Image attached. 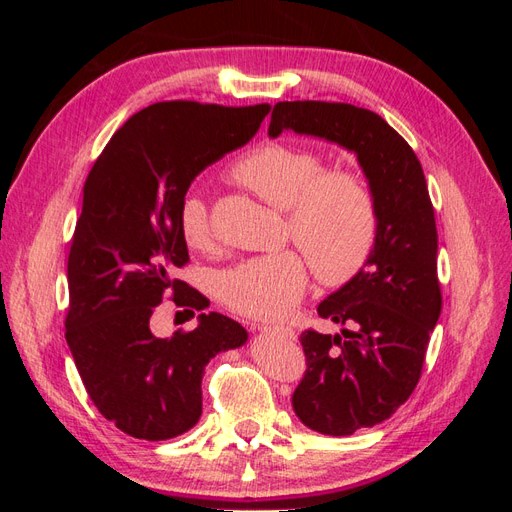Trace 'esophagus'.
<instances>
[{
	"mask_svg": "<svg viewBox=\"0 0 512 512\" xmlns=\"http://www.w3.org/2000/svg\"><path fill=\"white\" fill-rule=\"evenodd\" d=\"M258 331H262V333H277V335H282L286 339H297L294 331L286 329V327H267V324H258Z\"/></svg>",
	"mask_w": 512,
	"mask_h": 512,
	"instance_id": "esophagus-1",
	"label": "esophagus"
}]
</instances>
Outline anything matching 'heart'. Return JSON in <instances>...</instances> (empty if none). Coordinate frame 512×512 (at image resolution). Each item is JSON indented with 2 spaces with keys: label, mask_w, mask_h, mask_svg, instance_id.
I'll return each mask as SVG.
<instances>
[{
  "label": "heart",
  "mask_w": 512,
  "mask_h": 512,
  "mask_svg": "<svg viewBox=\"0 0 512 512\" xmlns=\"http://www.w3.org/2000/svg\"><path fill=\"white\" fill-rule=\"evenodd\" d=\"M245 188L288 213V235L312 262L322 282H346L359 271L378 237L374 190L354 170L333 168L314 149L262 143L230 170ZM179 230L194 250H209L213 230L203 196L188 192L179 205ZM307 265L299 252L282 250L237 262L218 277V294L232 312L280 320L299 305Z\"/></svg>",
  "instance_id": "b5f03b06"
}]
</instances>
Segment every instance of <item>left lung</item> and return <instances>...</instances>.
Instances as JSON below:
<instances>
[{
	"label": "left lung",
	"instance_id": "1",
	"mask_svg": "<svg viewBox=\"0 0 512 512\" xmlns=\"http://www.w3.org/2000/svg\"><path fill=\"white\" fill-rule=\"evenodd\" d=\"M284 130L352 151L378 203L367 262L318 305L346 329L301 335L307 369L292 395L305 427L350 436L395 414L421 378L442 309L436 218L421 162L380 115L344 102H277L269 136Z\"/></svg>",
	"mask_w": 512,
	"mask_h": 512
}]
</instances>
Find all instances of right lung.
<instances>
[{
	"instance_id": "right-lung-1",
	"label": "right lung",
	"mask_w": 512,
	"mask_h": 512,
	"mask_svg": "<svg viewBox=\"0 0 512 512\" xmlns=\"http://www.w3.org/2000/svg\"><path fill=\"white\" fill-rule=\"evenodd\" d=\"M269 104L158 102L132 115L108 141L83 188L68 256L66 342L87 395L106 421L138 440H170L203 414L200 382L218 352L247 331L218 312L194 331L151 333L168 292L183 312L209 301L177 280L188 265L179 205L196 175L252 141Z\"/></svg>"
}]
</instances>
